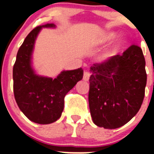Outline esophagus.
Here are the masks:
<instances>
[{
  "label": "esophagus",
  "mask_w": 154,
  "mask_h": 154,
  "mask_svg": "<svg viewBox=\"0 0 154 154\" xmlns=\"http://www.w3.org/2000/svg\"><path fill=\"white\" fill-rule=\"evenodd\" d=\"M90 75L91 74H90L89 72H88V71H85V72H84V77H83L84 81H88V80H89Z\"/></svg>",
  "instance_id": "esophagus-1"
}]
</instances>
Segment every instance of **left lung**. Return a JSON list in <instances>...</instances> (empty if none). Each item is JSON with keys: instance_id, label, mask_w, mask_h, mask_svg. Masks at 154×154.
<instances>
[{"instance_id": "8db88e82", "label": "left lung", "mask_w": 154, "mask_h": 154, "mask_svg": "<svg viewBox=\"0 0 154 154\" xmlns=\"http://www.w3.org/2000/svg\"><path fill=\"white\" fill-rule=\"evenodd\" d=\"M145 66L142 49L132 45L122 54L90 67L88 103L95 124L116 129L138 113L147 80Z\"/></svg>"}]
</instances>
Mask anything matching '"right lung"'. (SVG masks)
<instances>
[{"mask_svg": "<svg viewBox=\"0 0 154 154\" xmlns=\"http://www.w3.org/2000/svg\"><path fill=\"white\" fill-rule=\"evenodd\" d=\"M55 27L47 23L32 30L19 49L13 66L16 103L27 119L38 124H50L61 117L66 95L83 78L82 68L63 70L53 79L37 74L32 67V53L38 33L43 27Z\"/></svg>", "mask_w": 154, "mask_h": 154, "instance_id": "add662e5", "label": "right lung"}]
</instances>
